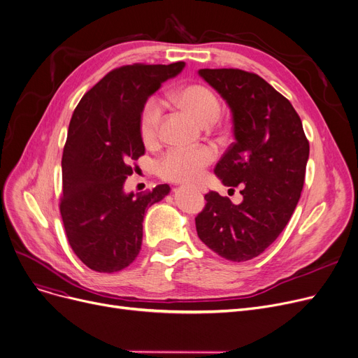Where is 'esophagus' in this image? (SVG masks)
Returning a JSON list of instances; mask_svg holds the SVG:
<instances>
[{
	"mask_svg": "<svg viewBox=\"0 0 358 358\" xmlns=\"http://www.w3.org/2000/svg\"><path fill=\"white\" fill-rule=\"evenodd\" d=\"M195 189H196L198 192H205V189L202 186H195Z\"/></svg>",
	"mask_w": 358,
	"mask_h": 358,
	"instance_id": "obj_1",
	"label": "esophagus"
}]
</instances>
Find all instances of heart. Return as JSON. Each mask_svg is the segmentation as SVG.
Returning <instances> with one entry per match:
<instances>
[{"instance_id":"b5f03b06","label":"heart","mask_w":358,"mask_h":358,"mask_svg":"<svg viewBox=\"0 0 358 358\" xmlns=\"http://www.w3.org/2000/svg\"><path fill=\"white\" fill-rule=\"evenodd\" d=\"M176 102L180 107L196 118L201 124L209 125L215 122L221 113V103L217 95L202 85H187L176 91ZM163 107L159 98L152 96L143 105L138 130L144 144H153L160 134V122ZM215 157L214 150L208 145L194 147V149H171L159 160V175L166 180L192 182L202 175V171Z\"/></svg>"}]
</instances>
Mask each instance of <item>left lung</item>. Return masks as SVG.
I'll return each instance as SVG.
<instances>
[{"mask_svg":"<svg viewBox=\"0 0 358 358\" xmlns=\"http://www.w3.org/2000/svg\"><path fill=\"white\" fill-rule=\"evenodd\" d=\"M228 103L234 143L215 166L225 186H240L234 205L211 191L195 218L198 237L227 260L247 262L275 241L298 205L309 141L292 103L256 73L199 69Z\"/></svg>","mask_w":358,"mask_h":358,"instance_id":"left-lung-1","label":"left lung"}]
</instances>
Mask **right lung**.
Listing matches in <instances>:
<instances>
[{
	"mask_svg": "<svg viewBox=\"0 0 358 358\" xmlns=\"http://www.w3.org/2000/svg\"><path fill=\"white\" fill-rule=\"evenodd\" d=\"M183 68V62L117 68L73 111L62 156L59 208L73 253L95 271H120L136 260L147 208L171 191L169 185H157L144 194H125L124 183L144 155L138 130L144 102Z\"/></svg>",
	"mask_w": 358,
	"mask_h": 358,
	"instance_id": "add662e5",
	"label": "right lung"
}]
</instances>
